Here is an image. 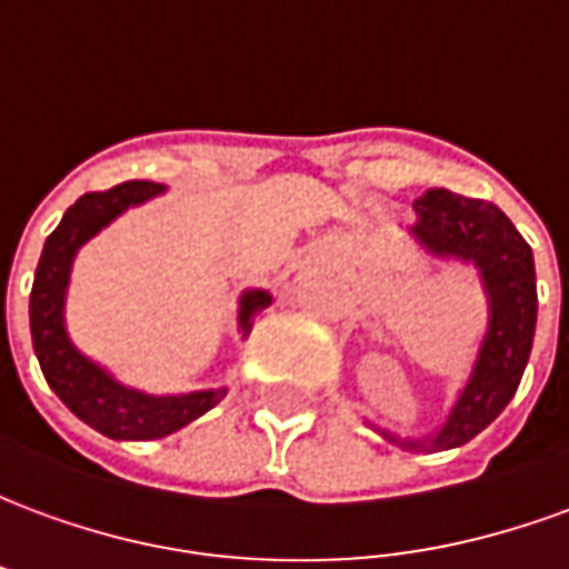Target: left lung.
<instances>
[{
    "mask_svg": "<svg viewBox=\"0 0 569 569\" xmlns=\"http://www.w3.org/2000/svg\"><path fill=\"white\" fill-rule=\"evenodd\" d=\"M415 212L418 222L411 224V234L420 247L432 256L472 261L478 268L488 292V332L463 393L436 436H381L406 451H448L476 439L512 402L537 332V271L527 240L497 203L463 198L448 188H429L415 200Z\"/></svg>",
    "mask_w": 569,
    "mask_h": 569,
    "instance_id": "obj_1",
    "label": "left lung"
}]
</instances>
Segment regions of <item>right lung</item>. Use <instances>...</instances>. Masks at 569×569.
<instances>
[{"label":"right lung","instance_id":"1","mask_svg":"<svg viewBox=\"0 0 569 569\" xmlns=\"http://www.w3.org/2000/svg\"><path fill=\"white\" fill-rule=\"evenodd\" d=\"M163 186L130 179L106 191H88L81 194L48 234L42 259L36 268L30 292V332L36 357L42 366L48 387L54 390L63 406L81 418L88 427L103 432L118 441H146L163 439L176 429H182L200 415H207L212 406L224 399V387L219 390H198L186 396H146L118 383L109 371L97 362L81 357L72 347L63 326V298H67L69 271L81 243H88L100 228L112 222L116 216L137 207L142 200L161 194ZM271 305V296L264 289H249L240 298V329L249 335L252 317Z\"/></svg>","mask_w":569,"mask_h":569}]
</instances>
